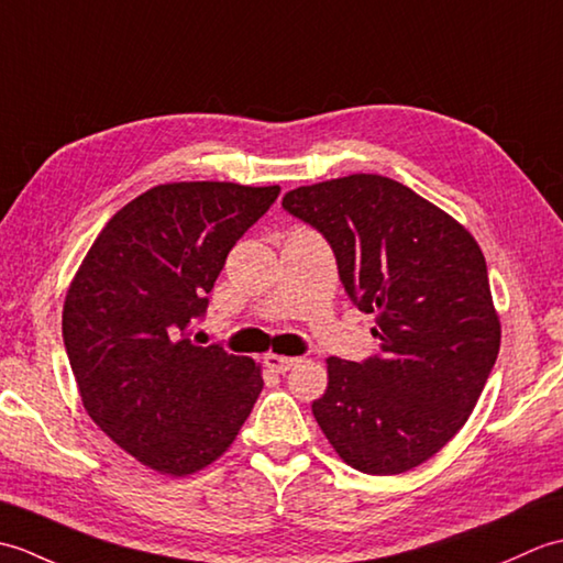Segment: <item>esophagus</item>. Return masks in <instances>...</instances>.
Returning <instances> with one entry per match:
<instances>
[{
    "label": "esophagus",
    "instance_id": "1",
    "mask_svg": "<svg viewBox=\"0 0 563 563\" xmlns=\"http://www.w3.org/2000/svg\"><path fill=\"white\" fill-rule=\"evenodd\" d=\"M263 361H266V365L273 369V373H288V369L297 365V357L280 355V353H268Z\"/></svg>",
    "mask_w": 563,
    "mask_h": 563
}]
</instances>
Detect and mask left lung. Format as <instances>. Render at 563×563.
Segmentation results:
<instances>
[{
  "instance_id": "8db88e82",
  "label": "left lung",
  "mask_w": 563,
  "mask_h": 563,
  "mask_svg": "<svg viewBox=\"0 0 563 563\" xmlns=\"http://www.w3.org/2000/svg\"><path fill=\"white\" fill-rule=\"evenodd\" d=\"M283 208L327 236L345 292L377 319L382 355L327 357L317 423L353 470L409 472L457 435L496 363L482 249L452 214L379 174L292 188Z\"/></svg>"
}]
</instances>
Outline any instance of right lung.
<instances>
[{"mask_svg":"<svg viewBox=\"0 0 563 563\" xmlns=\"http://www.w3.org/2000/svg\"><path fill=\"white\" fill-rule=\"evenodd\" d=\"M280 186H154L106 222L71 278L63 339L84 409L118 448L169 476L230 450L261 365L186 336L224 258Z\"/></svg>","mask_w":563,"mask_h":563,"instance_id":"add662e5","label":"right lung"}]
</instances>
